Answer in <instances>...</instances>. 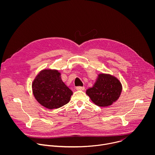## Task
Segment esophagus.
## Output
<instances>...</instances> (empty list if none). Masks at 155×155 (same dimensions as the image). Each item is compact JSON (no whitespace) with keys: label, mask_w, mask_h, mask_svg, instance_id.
<instances>
[{"label":"esophagus","mask_w":155,"mask_h":155,"mask_svg":"<svg viewBox=\"0 0 155 155\" xmlns=\"http://www.w3.org/2000/svg\"><path fill=\"white\" fill-rule=\"evenodd\" d=\"M76 90H84V86H77L76 87Z\"/></svg>","instance_id":"34e87169"}]
</instances>
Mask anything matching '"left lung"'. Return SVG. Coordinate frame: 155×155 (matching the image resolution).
Segmentation results:
<instances>
[{"instance_id": "1", "label": "left lung", "mask_w": 155, "mask_h": 155, "mask_svg": "<svg viewBox=\"0 0 155 155\" xmlns=\"http://www.w3.org/2000/svg\"><path fill=\"white\" fill-rule=\"evenodd\" d=\"M121 91L122 85L117 78L101 74L93 87L87 90L86 94L96 105L107 107L119 98Z\"/></svg>"}]
</instances>
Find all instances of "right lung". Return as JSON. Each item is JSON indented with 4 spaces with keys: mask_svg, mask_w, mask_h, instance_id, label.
Returning a JSON list of instances; mask_svg holds the SVG:
<instances>
[{
    "mask_svg": "<svg viewBox=\"0 0 155 155\" xmlns=\"http://www.w3.org/2000/svg\"><path fill=\"white\" fill-rule=\"evenodd\" d=\"M32 92L36 100L48 109L59 108L67 104L72 91L61 79L56 70L41 71L34 79Z\"/></svg>",
    "mask_w": 155,
    "mask_h": 155,
    "instance_id": "obj_1",
    "label": "right lung"
}]
</instances>
